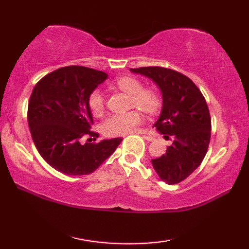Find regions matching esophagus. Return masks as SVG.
Listing matches in <instances>:
<instances>
[{
  "instance_id": "34e87169",
  "label": "esophagus",
  "mask_w": 249,
  "mask_h": 249,
  "mask_svg": "<svg viewBox=\"0 0 249 249\" xmlns=\"http://www.w3.org/2000/svg\"><path fill=\"white\" fill-rule=\"evenodd\" d=\"M134 133H136V134H142V137H144L145 140L148 141V142H153V141H154V138L151 137V136H149V135H146V132H145V130H142V129H137V130H135Z\"/></svg>"
}]
</instances>
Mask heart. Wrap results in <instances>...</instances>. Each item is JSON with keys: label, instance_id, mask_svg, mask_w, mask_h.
Instances as JSON below:
<instances>
[{"label": "heart", "instance_id": "b5f03b06", "mask_svg": "<svg viewBox=\"0 0 249 249\" xmlns=\"http://www.w3.org/2000/svg\"><path fill=\"white\" fill-rule=\"evenodd\" d=\"M114 86L119 90L130 95V107H138L147 114H155L161 107V99L157 92L151 89H144V84L141 80L132 75H123L115 79ZM88 103L93 115L100 116L103 114L105 100L100 90L91 92ZM142 122V113L138 109H133L124 114L109 115L101 125V129L105 136H119L133 132Z\"/></svg>", "mask_w": 249, "mask_h": 249}]
</instances>
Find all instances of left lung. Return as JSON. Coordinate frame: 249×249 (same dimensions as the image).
<instances>
[{
    "mask_svg": "<svg viewBox=\"0 0 249 249\" xmlns=\"http://www.w3.org/2000/svg\"><path fill=\"white\" fill-rule=\"evenodd\" d=\"M130 71L150 78L161 91L162 109L154 126L159 133L174 136V142L151 163L162 181L179 183L201 165L209 148L211 116L206 101L192 80L176 70L142 67Z\"/></svg>",
    "mask_w": 249,
    "mask_h": 249,
    "instance_id": "1",
    "label": "left lung"
}]
</instances>
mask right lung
Segmentation results:
<instances>
[{
	"mask_svg": "<svg viewBox=\"0 0 249 249\" xmlns=\"http://www.w3.org/2000/svg\"><path fill=\"white\" fill-rule=\"evenodd\" d=\"M107 73L81 66L62 67L36 83L28 102L27 121L37 150L53 169L70 176L90 175L114 153L122 138L95 141L89 96ZM91 140V138H89Z\"/></svg>",
	"mask_w": 249,
	"mask_h": 249,
	"instance_id": "right-lung-1",
	"label": "right lung"
}]
</instances>
